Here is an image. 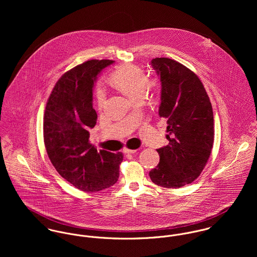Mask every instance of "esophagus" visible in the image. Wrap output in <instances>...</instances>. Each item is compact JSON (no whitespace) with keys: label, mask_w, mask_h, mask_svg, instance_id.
<instances>
[{"label":"esophagus","mask_w":257,"mask_h":257,"mask_svg":"<svg viewBox=\"0 0 257 257\" xmlns=\"http://www.w3.org/2000/svg\"><path fill=\"white\" fill-rule=\"evenodd\" d=\"M123 152H124V153L133 154V153H136V152H137V149H128V148H124V149H123Z\"/></svg>","instance_id":"34e87169"}]
</instances>
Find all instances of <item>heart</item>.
I'll return each instance as SVG.
<instances>
[{"label": "heart", "instance_id": "b5f03b06", "mask_svg": "<svg viewBox=\"0 0 257 257\" xmlns=\"http://www.w3.org/2000/svg\"><path fill=\"white\" fill-rule=\"evenodd\" d=\"M111 83L123 94L133 100L142 99L148 86L146 72L140 67L126 64L118 67L110 77ZM107 100L106 89L100 85L96 90V102L99 109H102Z\"/></svg>", "mask_w": 257, "mask_h": 257}]
</instances>
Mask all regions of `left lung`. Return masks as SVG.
Masks as SVG:
<instances>
[{
  "instance_id": "obj_1",
  "label": "left lung",
  "mask_w": 257,
  "mask_h": 257,
  "mask_svg": "<svg viewBox=\"0 0 257 257\" xmlns=\"http://www.w3.org/2000/svg\"><path fill=\"white\" fill-rule=\"evenodd\" d=\"M151 65L161 82L158 113L167 120L169 145L157 149L160 160L149 177L158 186L176 189L197 179L210 157L213 108L199 77L183 64L160 57Z\"/></svg>"
}]
</instances>
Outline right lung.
<instances>
[{"label":"right lung","instance_id":"right-lung-1","mask_svg":"<svg viewBox=\"0 0 257 257\" xmlns=\"http://www.w3.org/2000/svg\"><path fill=\"white\" fill-rule=\"evenodd\" d=\"M112 60H89L63 74L46 104L43 138L56 171L84 192L109 188L119 176L122 153L97 151L89 142V130L97 121L93 87L97 76Z\"/></svg>","mask_w":257,"mask_h":257}]
</instances>
